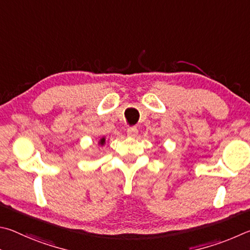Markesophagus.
Instances as JSON below:
<instances>
[{"instance_id":"obj_1","label":"esophagus","mask_w":250,"mask_h":250,"mask_svg":"<svg viewBox=\"0 0 250 250\" xmlns=\"http://www.w3.org/2000/svg\"><path fill=\"white\" fill-rule=\"evenodd\" d=\"M138 135V129L136 127H130V128H127V136L129 137H136Z\"/></svg>"}]
</instances>
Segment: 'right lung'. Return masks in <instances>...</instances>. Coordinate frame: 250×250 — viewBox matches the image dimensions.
<instances>
[{
	"label": "right lung",
	"instance_id": "right-lung-1",
	"mask_svg": "<svg viewBox=\"0 0 250 250\" xmlns=\"http://www.w3.org/2000/svg\"><path fill=\"white\" fill-rule=\"evenodd\" d=\"M99 146H104L105 144H106V138H105L104 136L102 137V138H100V141H99Z\"/></svg>",
	"mask_w": 250,
	"mask_h": 250
}]
</instances>
